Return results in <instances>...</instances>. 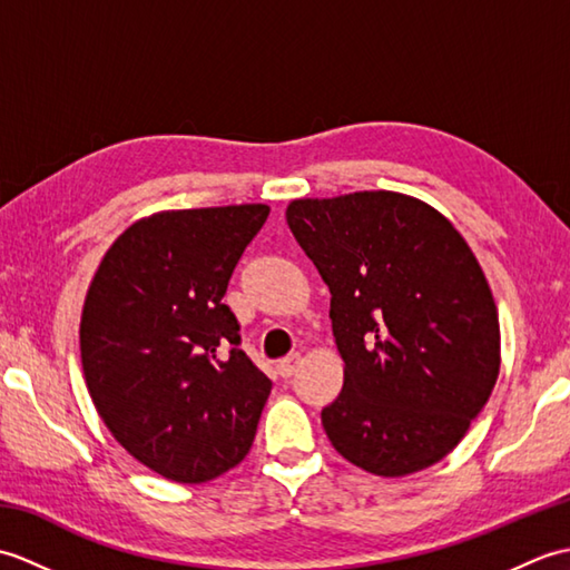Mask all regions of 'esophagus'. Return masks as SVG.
I'll list each match as a JSON object with an SVG mask.
<instances>
[{
	"mask_svg": "<svg viewBox=\"0 0 570 570\" xmlns=\"http://www.w3.org/2000/svg\"><path fill=\"white\" fill-rule=\"evenodd\" d=\"M298 367H301V355L296 353V355H292V357H286V360L278 362V365H276V372L282 374L284 380H288V377H294Z\"/></svg>",
	"mask_w": 570,
	"mask_h": 570,
	"instance_id": "esophagus-1",
	"label": "esophagus"
}]
</instances>
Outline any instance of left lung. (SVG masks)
I'll return each instance as SVG.
<instances>
[{"instance_id":"obj_1","label":"left lung","mask_w":570,"mask_h":570,"mask_svg":"<svg viewBox=\"0 0 570 570\" xmlns=\"http://www.w3.org/2000/svg\"><path fill=\"white\" fill-rule=\"evenodd\" d=\"M331 288L343 392L321 411L333 448L382 478L439 463L488 404L500 321L458 229L392 190L304 198L286 208Z\"/></svg>"}]
</instances>
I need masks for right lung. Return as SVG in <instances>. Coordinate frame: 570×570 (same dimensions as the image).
I'll return each instance as SVG.
<instances>
[{
	"label": "right lung",
	"instance_id": "obj_1",
	"mask_svg": "<svg viewBox=\"0 0 570 570\" xmlns=\"http://www.w3.org/2000/svg\"><path fill=\"white\" fill-rule=\"evenodd\" d=\"M266 205L159 213L127 227L98 266L80 321L92 404L119 445L176 482L247 455L272 380L223 304Z\"/></svg>",
	"mask_w": 570,
	"mask_h": 570
}]
</instances>
